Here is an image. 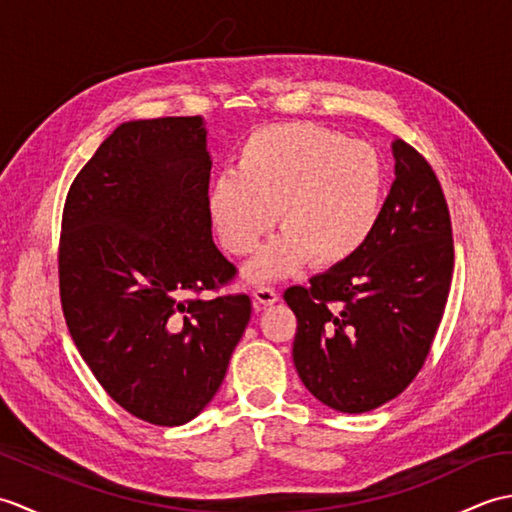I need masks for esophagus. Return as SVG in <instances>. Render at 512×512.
I'll return each instance as SVG.
<instances>
[{
  "label": "esophagus",
  "instance_id": "esophagus-1",
  "mask_svg": "<svg viewBox=\"0 0 512 512\" xmlns=\"http://www.w3.org/2000/svg\"><path fill=\"white\" fill-rule=\"evenodd\" d=\"M253 299H255V308L273 306V303L279 301V292L273 286H257L253 290Z\"/></svg>",
  "mask_w": 512,
  "mask_h": 512
}]
</instances>
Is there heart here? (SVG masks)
<instances>
[{
    "mask_svg": "<svg viewBox=\"0 0 512 512\" xmlns=\"http://www.w3.org/2000/svg\"><path fill=\"white\" fill-rule=\"evenodd\" d=\"M385 171L376 151L312 123L268 125L250 136L237 171L217 176L209 213L222 246L244 257L275 224L284 228L248 268L250 279L288 275L310 259L330 268L372 237Z\"/></svg>",
    "mask_w": 512,
    "mask_h": 512,
    "instance_id": "obj_1",
    "label": "heart"
}]
</instances>
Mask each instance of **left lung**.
I'll return each mask as SVG.
<instances>
[{
  "instance_id": "left-lung-1",
  "label": "left lung",
  "mask_w": 512,
  "mask_h": 512,
  "mask_svg": "<svg viewBox=\"0 0 512 512\" xmlns=\"http://www.w3.org/2000/svg\"><path fill=\"white\" fill-rule=\"evenodd\" d=\"M396 180L365 246L347 262L292 286V358L310 394L365 413L418 376L436 339L453 277V233L438 176L394 140Z\"/></svg>"
}]
</instances>
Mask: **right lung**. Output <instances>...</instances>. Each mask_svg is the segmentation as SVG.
<instances>
[{"label": "right lung", "instance_id": "obj_1", "mask_svg": "<svg viewBox=\"0 0 512 512\" xmlns=\"http://www.w3.org/2000/svg\"><path fill=\"white\" fill-rule=\"evenodd\" d=\"M200 116L118 125L63 206L59 292L76 350L132 416L178 427L209 405L250 321L209 213Z\"/></svg>", "mask_w": 512, "mask_h": 512}]
</instances>
